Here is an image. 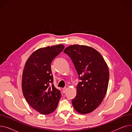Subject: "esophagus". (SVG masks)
<instances>
[{
    "mask_svg": "<svg viewBox=\"0 0 132 132\" xmlns=\"http://www.w3.org/2000/svg\"><path fill=\"white\" fill-rule=\"evenodd\" d=\"M66 90H67V88L65 87V88H64L63 89H62V92H63V93H65L66 92Z\"/></svg>",
    "mask_w": 132,
    "mask_h": 132,
    "instance_id": "1",
    "label": "esophagus"
}]
</instances>
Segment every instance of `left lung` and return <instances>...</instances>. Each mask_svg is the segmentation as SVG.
Masks as SVG:
<instances>
[{
	"label": "left lung",
	"mask_w": 132,
	"mask_h": 132,
	"mask_svg": "<svg viewBox=\"0 0 132 132\" xmlns=\"http://www.w3.org/2000/svg\"><path fill=\"white\" fill-rule=\"evenodd\" d=\"M64 52L71 58L81 80L72 101L73 106L81 114L90 113L106 95L109 80L108 65L100 52L88 46L72 45Z\"/></svg>",
	"instance_id": "8db88e82"
}]
</instances>
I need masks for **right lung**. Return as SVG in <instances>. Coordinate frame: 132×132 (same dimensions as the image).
<instances>
[{"mask_svg": "<svg viewBox=\"0 0 132 132\" xmlns=\"http://www.w3.org/2000/svg\"><path fill=\"white\" fill-rule=\"evenodd\" d=\"M64 47L58 44L40 48L30 55L24 65L22 78L23 96L30 106L42 114L53 112L61 98L60 90L53 85L51 64Z\"/></svg>", "mask_w": 132, "mask_h": 132, "instance_id": "right-lung-1", "label": "right lung"}]
</instances>
